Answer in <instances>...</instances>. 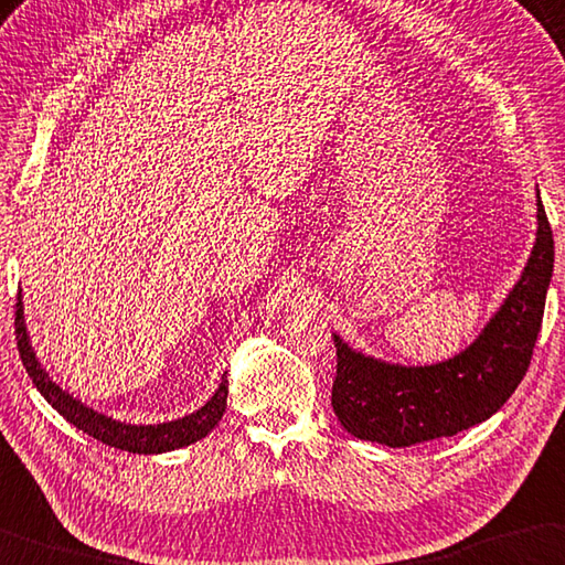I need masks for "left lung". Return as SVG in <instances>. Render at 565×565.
<instances>
[{
    "label": "left lung",
    "mask_w": 565,
    "mask_h": 565,
    "mask_svg": "<svg viewBox=\"0 0 565 565\" xmlns=\"http://www.w3.org/2000/svg\"><path fill=\"white\" fill-rule=\"evenodd\" d=\"M535 205L539 230L529 263L463 353L436 365H395L332 335L338 350L332 411L350 436L408 448L456 436L503 408L531 365L553 275V233L541 195Z\"/></svg>",
    "instance_id": "8db88e82"
}]
</instances>
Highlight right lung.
Listing matches in <instances>:
<instances>
[{
	"label": "right lung",
	"instance_id": "obj_1",
	"mask_svg": "<svg viewBox=\"0 0 565 565\" xmlns=\"http://www.w3.org/2000/svg\"><path fill=\"white\" fill-rule=\"evenodd\" d=\"M14 332H17V348H20V358L26 367V375L32 377L36 391L44 395L54 411H57L64 420H70L74 428H79L87 436L97 438L105 443V446H113L127 452H168L190 446V443H198L207 436V433L220 423L222 413H225L227 405V373L222 375V383L215 391V395L202 405L200 411L184 415V418L170 420V423H157V425H129L119 423L115 418H107L97 411L87 408L85 403L72 397L67 391L52 381L47 370L40 365L36 360L30 335H26L24 326V308H22V290L17 295V318H14Z\"/></svg>",
	"mask_w": 565,
	"mask_h": 565
}]
</instances>
